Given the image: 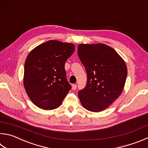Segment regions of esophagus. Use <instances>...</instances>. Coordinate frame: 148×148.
Instances as JSON below:
<instances>
[{
    "instance_id": "1",
    "label": "esophagus",
    "mask_w": 148,
    "mask_h": 148,
    "mask_svg": "<svg viewBox=\"0 0 148 148\" xmlns=\"http://www.w3.org/2000/svg\"><path fill=\"white\" fill-rule=\"evenodd\" d=\"M72 89H73L74 90H75L76 89V88H77V85H76V84H72Z\"/></svg>"
}]
</instances>
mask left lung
I'll return each mask as SVG.
<instances>
[{
	"label": "left lung",
	"instance_id": "obj_1",
	"mask_svg": "<svg viewBox=\"0 0 148 148\" xmlns=\"http://www.w3.org/2000/svg\"><path fill=\"white\" fill-rule=\"evenodd\" d=\"M77 53L87 74L85 87L78 92L80 102L88 111H103L123 89L127 75L125 61L113 48L101 43L80 44Z\"/></svg>",
	"mask_w": 148,
	"mask_h": 148
}]
</instances>
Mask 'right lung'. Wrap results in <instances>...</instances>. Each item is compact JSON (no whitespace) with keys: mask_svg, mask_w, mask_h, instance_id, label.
Here are the masks:
<instances>
[{"mask_svg":"<svg viewBox=\"0 0 148 148\" xmlns=\"http://www.w3.org/2000/svg\"><path fill=\"white\" fill-rule=\"evenodd\" d=\"M74 50L72 43L50 40L29 53L25 63L24 87L36 106L52 110L62 103L71 89L65 63Z\"/></svg>","mask_w":148,"mask_h":148,"instance_id":"right-lung-1","label":"right lung"}]
</instances>
